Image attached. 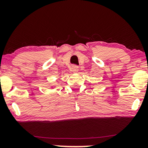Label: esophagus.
Returning a JSON list of instances; mask_svg holds the SVG:
<instances>
[{
  "label": "esophagus",
  "mask_w": 148,
  "mask_h": 148,
  "mask_svg": "<svg viewBox=\"0 0 148 148\" xmlns=\"http://www.w3.org/2000/svg\"><path fill=\"white\" fill-rule=\"evenodd\" d=\"M72 70L74 72H77L78 70H79V67L77 65H76V64H73L72 66Z\"/></svg>",
  "instance_id": "34e87169"
}]
</instances>
